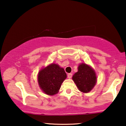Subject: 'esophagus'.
<instances>
[{
	"mask_svg": "<svg viewBox=\"0 0 126 126\" xmlns=\"http://www.w3.org/2000/svg\"><path fill=\"white\" fill-rule=\"evenodd\" d=\"M72 77V73H68L67 74V78L69 79H70Z\"/></svg>",
	"mask_w": 126,
	"mask_h": 126,
	"instance_id": "esophagus-1",
	"label": "esophagus"
}]
</instances>
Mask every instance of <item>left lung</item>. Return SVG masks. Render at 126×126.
<instances>
[{
  "label": "left lung",
  "mask_w": 126,
  "mask_h": 126,
  "mask_svg": "<svg viewBox=\"0 0 126 126\" xmlns=\"http://www.w3.org/2000/svg\"><path fill=\"white\" fill-rule=\"evenodd\" d=\"M72 79L78 89L84 93L90 92L96 83V76L94 70L85 63L79 64L78 71L73 75Z\"/></svg>",
  "instance_id": "left-lung-1"
}]
</instances>
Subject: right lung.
<instances>
[{
	"label": "right lung",
	"mask_w": 126,
	"mask_h": 126,
	"mask_svg": "<svg viewBox=\"0 0 126 126\" xmlns=\"http://www.w3.org/2000/svg\"><path fill=\"white\" fill-rule=\"evenodd\" d=\"M66 77L67 75L63 68L52 63L38 72L39 86L46 94L55 95L58 93L62 83Z\"/></svg>",
	"instance_id": "1"
}]
</instances>
